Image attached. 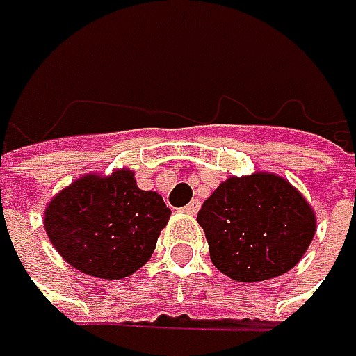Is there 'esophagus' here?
Returning <instances> with one entry per match:
<instances>
[{"instance_id":"esophagus-1","label":"esophagus","mask_w":356,"mask_h":356,"mask_svg":"<svg viewBox=\"0 0 356 356\" xmlns=\"http://www.w3.org/2000/svg\"><path fill=\"white\" fill-rule=\"evenodd\" d=\"M199 205H201V203H199L197 199H193V201L184 207V211H186V213H191V216H195V213L199 211Z\"/></svg>"}]
</instances>
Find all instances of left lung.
Masks as SVG:
<instances>
[{"label": "left lung", "instance_id": "obj_1", "mask_svg": "<svg viewBox=\"0 0 356 356\" xmlns=\"http://www.w3.org/2000/svg\"><path fill=\"white\" fill-rule=\"evenodd\" d=\"M213 266L243 283L291 270L317 231L310 203L285 178L268 172L231 176L197 213Z\"/></svg>", "mask_w": 356, "mask_h": 356}]
</instances>
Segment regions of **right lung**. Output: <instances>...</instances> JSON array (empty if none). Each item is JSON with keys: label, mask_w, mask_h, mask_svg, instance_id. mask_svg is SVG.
Instances as JSON below:
<instances>
[{"label": "right lung", "mask_w": 356, "mask_h": 356, "mask_svg": "<svg viewBox=\"0 0 356 356\" xmlns=\"http://www.w3.org/2000/svg\"><path fill=\"white\" fill-rule=\"evenodd\" d=\"M172 209L155 191H143L134 172L86 174L46 207L43 227L56 252L77 270L123 279L149 262Z\"/></svg>", "instance_id": "obj_1"}]
</instances>
